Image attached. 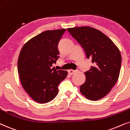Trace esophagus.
I'll use <instances>...</instances> for the list:
<instances>
[{
	"mask_svg": "<svg viewBox=\"0 0 130 130\" xmlns=\"http://www.w3.org/2000/svg\"><path fill=\"white\" fill-rule=\"evenodd\" d=\"M68 73L70 74V75H72V74H74L75 72H76L75 70H70L68 71Z\"/></svg>",
	"mask_w": 130,
	"mask_h": 130,
	"instance_id": "esophagus-1",
	"label": "esophagus"
}]
</instances>
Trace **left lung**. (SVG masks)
<instances>
[{"label":"left lung","mask_w":130,"mask_h":130,"mask_svg":"<svg viewBox=\"0 0 130 130\" xmlns=\"http://www.w3.org/2000/svg\"><path fill=\"white\" fill-rule=\"evenodd\" d=\"M67 30L94 64L84 73L86 79L80 86V92L88 99L99 100L108 94L118 79L121 65L120 51L109 38L93 27H77Z\"/></svg>","instance_id":"left-lung-1"}]
</instances>
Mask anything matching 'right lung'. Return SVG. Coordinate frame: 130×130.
<instances>
[{
  "label": "right lung",
  "instance_id": "obj_1",
  "mask_svg": "<svg viewBox=\"0 0 130 130\" xmlns=\"http://www.w3.org/2000/svg\"><path fill=\"white\" fill-rule=\"evenodd\" d=\"M66 29L47 30L28 40L18 60L21 83L36 102L46 103L58 93L59 83L66 78L67 71H57L52 64L59 58L58 44Z\"/></svg>",
  "mask_w": 130,
  "mask_h": 130
}]
</instances>
